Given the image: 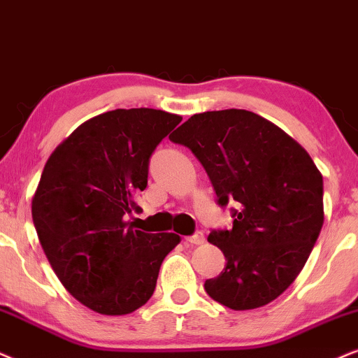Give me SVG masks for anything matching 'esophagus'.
<instances>
[{"label": "esophagus", "instance_id": "esophagus-1", "mask_svg": "<svg viewBox=\"0 0 358 358\" xmlns=\"http://www.w3.org/2000/svg\"><path fill=\"white\" fill-rule=\"evenodd\" d=\"M187 243H189V244H203V243H205V234H203L201 231H196L193 234V236L187 238Z\"/></svg>", "mask_w": 358, "mask_h": 358}]
</instances>
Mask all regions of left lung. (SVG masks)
Returning <instances> with one entry per match:
<instances>
[{
	"label": "left lung",
	"instance_id": "obj_1",
	"mask_svg": "<svg viewBox=\"0 0 358 358\" xmlns=\"http://www.w3.org/2000/svg\"><path fill=\"white\" fill-rule=\"evenodd\" d=\"M205 166L221 206L238 201L231 229L208 241L226 257L208 296L233 310L262 307L294 282L324 224V182L306 148L243 108L194 114L170 137Z\"/></svg>",
	"mask_w": 358,
	"mask_h": 358
}]
</instances>
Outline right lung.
Segmentation results:
<instances>
[{"mask_svg": "<svg viewBox=\"0 0 358 358\" xmlns=\"http://www.w3.org/2000/svg\"><path fill=\"white\" fill-rule=\"evenodd\" d=\"M182 117L157 108L96 115L51 153L33 196V221L49 264L80 304L124 315L150 299L175 233H143L140 211L148 162Z\"/></svg>", "mask_w": 358, "mask_h": 358, "instance_id": "right-lung-1", "label": "right lung"}]
</instances>
